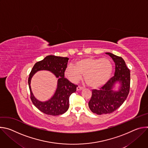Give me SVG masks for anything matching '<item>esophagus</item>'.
<instances>
[{"label": "esophagus", "mask_w": 148, "mask_h": 148, "mask_svg": "<svg viewBox=\"0 0 148 148\" xmlns=\"http://www.w3.org/2000/svg\"><path fill=\"white\" fill-rule=\"evenodd\" d=\"M83 89H84V88H83L82 87H81V86H77V91H79V90H83Z\"/></svg>", "instance_id": "esophagus-1"}]
</instances>
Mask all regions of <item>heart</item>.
<instances>
[{"label": "heart", "mask_w": 148, "mask_h": 148, "mask_svg": "<svg viewBox=\"0 0 148 148\" xmlns=\"http://www.w3.org/2000/svg\"><path fill=\"white\" fill-rule=\"evenodd\" d=\"M112 70V64L108 58L85 57L77 61L75 66L69 64L65 74L74 82L78 81L84 75V79L90 87L98 88L108 81Z\"/></svg>", "instance_id": "1"}]
</instances>
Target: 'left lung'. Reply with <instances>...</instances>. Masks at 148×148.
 Instances as JSON below:
<instances>
[{"instance_id": "left-lung-1", "label": "left lung", "mask_w": 148, "mask_h": 148, "mask_svg": "<svg viewBox=\"0 0 148 148\" xmlns=\"http://www.w3.org/2000/svg\"><path fill=\"white\" fill-rule=\"evenodd\" d=\"M115 63L114 76L100 90H93L88 102L91 111L97 115L110 114L119 108L127 98L130 90V70L126 67L123 59L111 53H106ZM119 82L120 88L114 92L113 88Z\"/></svg>"}]
</instances>
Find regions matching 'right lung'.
<instances>
[{"mask_svg": "<svg viewBox=\"0 0 148 148\" xmlns=\"http://www.w3.org/2000/svg\"><path fill=\"white\" fill-rule=\"evenodd\" d=\"M69 58L56 56H47L43 60L37 62L34 65L28 79L30 92V98L40 111L50 115H59L65 113L69 108V98L76 91L77 85L64 78V73L67 67ZM40 70L51 71L58 77V88L54 96L49 101L41 102L37 100L32 93L30 82L32 75Z\"/></svg>", "mask_w": 148, "mask_h": 148, "instance_id": "1", "label": "right lung"}]
</instances>
